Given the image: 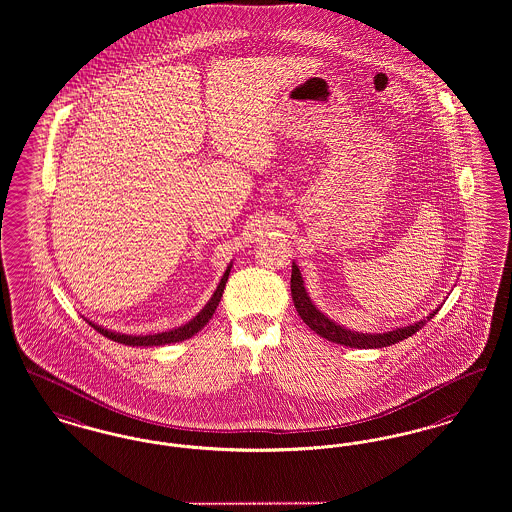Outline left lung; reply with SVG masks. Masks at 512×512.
Instances as JSON below:
<instances>
[{"label":"left lung","mask_w":512,"mask_h":512,"mask_svg":"<svg viewBox=\"0 0 512 512\" xmlns=\"http://www.w3.org/2000/svg\"><path fill=\"white\" fill-rule=\"evenodd\" d=\"M291 295H293L296 312L302 318V322L306 323L312 331H316L323 339L337 343V345H345L350 349H381V347L395 345L406 337H412L416 331H420L424 327V323L430 322L439 310V308H435L433 312H430V316H426L420 322L410 323L404 327H395V329L383 331V333L352 331L345 325L327 318L322 310L314 304V300L310 298L306 287H304V279H302V273L296 266V262H293V271H291Z\"/></svg>","instance_id":"1"}]
</instances>
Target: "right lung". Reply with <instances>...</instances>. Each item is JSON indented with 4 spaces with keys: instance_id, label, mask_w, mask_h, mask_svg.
I'll return each instance as SVG.
<instances>
[{
    "instance_id": "add662e5",
    "label": "right lung",
    "mask_w": 512,
    "mask_h": 512,
    "mask_svg": "<svg viewBox=\"0 0 512 512\" xmlns=\"http://www.w3.org/2000/svg\"><path fill=\"white\" fill-rule=\"evenodd\" d=\"M231 268H233V262L225 269L221 281L217 283V289L214 291V295L206 302V306H204L190 322L183 323V325H179V327H173V329H169V331L154 333V335H127V333H119V331L106 329V327H102V325H98V323H94L92 320H86V322L90 323L96 331H100L104 337H108V339L115 341V343H121V345H129V347H160V345H169V343L185 341V339H190L192 335H196L206 323L212 320V316H214V312H216V308L219 306V300H221V296H223V289H225V283H227V279H229Z\"/></svg>"
}]
</instances>
